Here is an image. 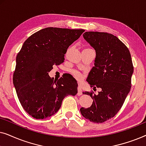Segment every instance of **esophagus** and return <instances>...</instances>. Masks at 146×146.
I'll return each mask as SVG.
<instances>
[{"mask_svg":"<svg viewBox=\"0 0 146 146\" xmlns=\"http://www.w3.org/2000/svg\"><path fill=\"white\" fill-rule=\"evenodd\" d=\"M78 96H81L82 94V88L80 86H78Z\"/></svg>","mask_w":146,"mask_h":146,"instance_id":"esophagus-1","label":"esophagus"}]
</instances>
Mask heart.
Here are the masks:
<instances>
[{
    "instance_id": "heart-1",
    "label": "heart",
    "mask_w": 146,
    "mask_h": 146,
    "mask_svg": "<svg viewBox=\"0 0 146 146\" xmlns=\"http://www.w3.org/2000/svg\"><path fill=\"white\" fill-rule=\"evenodd\" d=\"M70 72H71L73 76L76 79L78 80H81L82 78V74L78 70H72Z\"/></svg>"
}]
</instances>
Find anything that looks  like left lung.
I'll return each mask as SVG.
<instances>
[{"mask_svg": "<svg viewBox=\"0 0 146 146\" xmlns=\"http://www.w3.org/2000/svg\"><path fill=\"white\" fill-rule=\"evenodd\" d=\"M84 39L95 49L94 66L87 82L94 90L101 89L96 95L84 92L93 103L88 108H81L85 118L94 123H103L114 117L122 106L131 89L133 66L127 47L111 34L86 32Z\"/></svg>", "mask_w": 146, "mask_h": 146, "instance_id": "left-lung-1", "label": "left lung"}]
</instances>
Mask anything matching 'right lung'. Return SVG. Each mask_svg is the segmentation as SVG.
I'll list each match as a JSON object with an SVG mask.
<instances>
[{
    "label": "right lung",
    "instance_id": "obj_1",
    "mask_svg": "<svg viewBox=\"0 0 146 146\" xmlns=\"http://www.w3.org/2000/svg\"><path fill=\"white\" fill-rule=\"evenodd\" d=\"M85 31L48 27L26 40L17 56L13 84L25 110L36 119H44L57 112L63 99L75 96L78 84L70 76L55 81L48 72L54 65L64 61V54Z\"/></svg>",
    "mask_w": 146,
    "mask_h": 146
}]
</instances>
